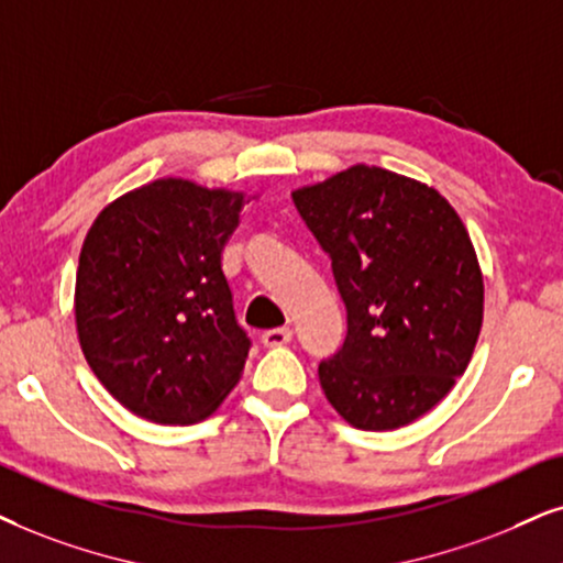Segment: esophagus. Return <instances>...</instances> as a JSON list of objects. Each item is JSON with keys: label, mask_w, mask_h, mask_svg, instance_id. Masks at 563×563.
Here are the masks:
<instances>
[{"label": "esophagus", "mask_w": 563, "mask_h": 563, "mask_svg": "<svg viewBox=\"0 0 563 563\" xmlns=\"http://www.w3.org/2000/svg\"><path fill=\"white\" fill-rule=\"evenodd\" d=\"M290 340H294V330L290 327H277V330H267L262 334V343L267 347H280V345H288Z\"/></svg>", "instance_id": "34e87169"}]
</instances>
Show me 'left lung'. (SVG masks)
Segmentation results:
<instances>
[{
  "mask_svg": "<svg viewBox=\"0 0 563 563\" xmlns=\"http://www.w3.org/2000/svg\"><path fill=\"white\" fill-rule=\"evenodd\" d=\"M294 205L347 314L343 347L319 364L327 400L355 429L412 423L478 343L483 275L465 225L437 189L364 163L296 189Z\"/></svg>",
  "mask_w": 563,
  "mask_h": 563,
  "instance_id": "left-lung-1",
  "label": "left lung"
}]
</instances>
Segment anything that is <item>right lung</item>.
Masks as SVG:
<instances>
[{
    "label": "right lung",
    "instance_id": "obj_1",
    "mask_svg": "<svg viewBox=\"0 0 563 563\" xmlns=\"http://www.w3.org/2000/svg\"><path fill=\"white\" fill-rule=\"evenodd\" d=\"M244 195L158 179L90 225L75 283L77 338L92 374L163 426L208 418L244 372L252 340L220 265Z\"/></svg>",
    "mask_w": 563,
    "mask_h": 563
}]
</instances>
